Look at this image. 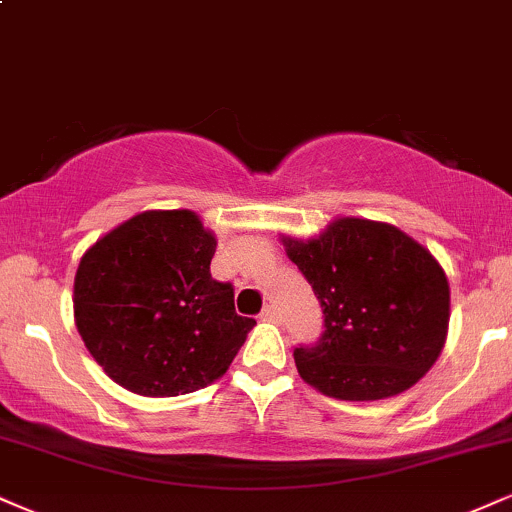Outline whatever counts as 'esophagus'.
Masks as SVG:
<instances>
[{
  "label": "esophagus",
  "mask_w": 512,
  "mask_h": 512,
  "mask_svg": "<svg viewBox=\"0 0 512 512\" xmlns=\"http://www.w3.org/2000/svg\"><path fill=\"white\" fill-rule=\"evenodd\" d=\"M260 317L264 319V322H276V319H279V310H276L274 305H267V307H264V310H262Z\"/></svg>",
  "instance_id": "1"
}]
</instances>
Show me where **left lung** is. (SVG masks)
Returning <instances> with one entry per match:
<instances>
[{
    "instance_id": "obj_1",
    "label": "left lung",
    "mask_w": 512,
    "mask_h": 512,
    "mask_svg": "<svg viewBox=\"0 0 512 512\" xmlns=\"http://www.w3.org/2000/svg\"><path fill=\"white\" fill-rule=\"evenodd\" d=\"M281 240L324 312L319 341L293 353L307 384L338 400H381L432 369L451 317V288L432 252L396 226L355 217L317 238Z\"/></svg>"
}]
</instances>
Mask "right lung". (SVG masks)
I'll return each instance as SVG.
<instances>
[{"label":"right lung","mask_w":512,"mask_h":512,"mask_svg":"<svg viewBox=\"0 0 512 512\" xmlns=\"http://www.w3.org/2000/svg\"><path fill=\"white\" fill-rule=\"evenodd\" d=\"M217 238L190 209H150L80 257L73 317L107 377L150 398L205 389L229 369L255 319L212 279Z\"/></svg>","instance_id":"1"}]
</instances>
